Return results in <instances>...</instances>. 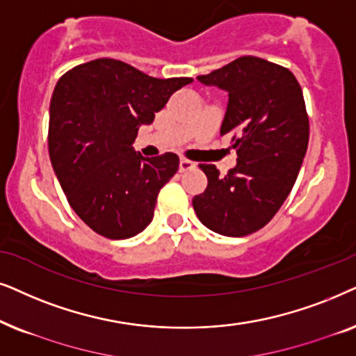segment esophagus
I'll return each instance as SVG.
<instances>
[{"instance_id":"esophagus-1","label":"esophagus","mask_w":356,"mask_h":356,"mask_svg":"<svg viewBox=\"0 0 356 356\" xmlns=\"http://www.w3.org/2000/svg\"><path fill=\"white\" fill-rule=\"evenodd\" d=\"M195 168V163H192V161H188L186 158H181V161H179V170L181 172H186V170H191Z\"/></svg>"}]
</instances>
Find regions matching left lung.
Here are the masks:
<instances>
[{"label":"left lung","instance_id":"8db88e82","mask_svg":"<svg viewBox=\"0 0 356 356\" xmlns=\"http://www.w3.org/2000/svg\"><path fill=\"white\" fill-rule=\"evenodd\" d=\"M197 79L227 92L220 134L234 135L238 164L226 175L200 164L208 186L193 197V210L218 234H252L280 210L305 159L309 118L301 86L290 70L257 56H241Z\"/></svg>","mask_w":356,"mask_h":356}]
</instances>
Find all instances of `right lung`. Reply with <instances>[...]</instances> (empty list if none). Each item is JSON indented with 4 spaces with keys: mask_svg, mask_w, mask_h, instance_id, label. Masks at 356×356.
<instances>
[{
    "mask_svg": "<svg viewBox=\"0 0 356 356\" xmlns=\"http://www.w3.org/2000/svg\"><path fill=\"white\" fill-rule=\"evenodd\" d=\"M192 81L153 78L112 58L78 65L58 79L50 102V161L71 208L97 234L129 239L153 220L179 156L143 158L131 145L140 127L153 123Z\"/></svg>",
    "mask_w": 356,
    "mask_h": 356,
    "instance_id": "obj_1",
    "label": "right lung"
}]
</instances>
